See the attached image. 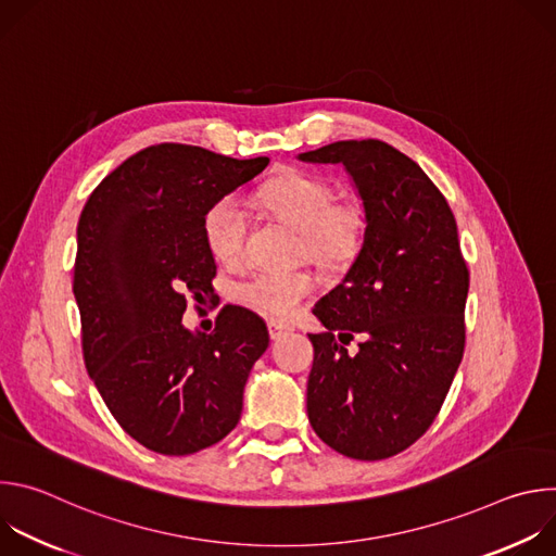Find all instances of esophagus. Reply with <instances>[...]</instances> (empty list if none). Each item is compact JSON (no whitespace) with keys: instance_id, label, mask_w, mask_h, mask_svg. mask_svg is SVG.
<instances>
[{"instance_id":"34e87169","label":"esophagus","mask_w":556,"mask_h":556,"mask_svg":"<svg viewBox=\"0 0 556 556\" xmlns=\"http://www.w3.org/2000/svg\"><path fill=\"white\" fill-rule=\"evenodd\" d=\"M288 332H292L290 326H286V324H281V321H268V334H270L273 341H279V339H281L283 334H288Z\"/></svg>"}]
</instances>
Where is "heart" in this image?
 <instances>
[{"label": "heart", "mask_w": 556, "mask_h": 556, "mask_svg": "<svg viewBox=\"0 0 556 556\" xmlns=\"http://www.w3.org/2000/svg\"><path fill=\"white\" fill-rule=\"evenodd\" d=\"M264 204L283 224L301 232L305 255L324 266H348L365 240V215L356 204H337V193L324 180L292 174L264 191ZM244 208L235 195H224L204 215L202 232L211 255L235 262L244 247ZM316 290L307 270H264L240 283V299L270 319H290Z\"/></svg>", "instance_id": "heart-1"}]
</instances>
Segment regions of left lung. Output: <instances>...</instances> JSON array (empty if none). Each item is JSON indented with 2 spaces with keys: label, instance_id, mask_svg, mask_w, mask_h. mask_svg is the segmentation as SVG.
I'll use <instances>...</instances> for the list:
<instances>
[{
  "label": "left lung",
  "instance_id": "obj_1",
  "mask_svg": "<svg viewBox=\"0 0 556 556\" xmlns=\"http://www.w3.org/2000/svg\"><path fill=\"white\" fill-rule=\"evenodd\" d=\"M343 165L361 200L365 240L312 314L307 420L328 446L384 459L438 416L464 352L468 268L455 217L409 155L380 140H339L296 155ZM361 333L356 355L344 345Z\"/></svg>",
  "mask_w": 556,
  "mask_h": 556
}]
</instances>
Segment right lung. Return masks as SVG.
<instances>
[{"mask_svg":"<svg viewBox=\"0 0 556 556\" xmlns=\"http://www.w3.org/2000/svg\"><path fill=\"white\" fill-rule=\"evenodd\" d=\"M193 144H153L116 167L78 217L74 299L84 358L116 422L142 446L191 455L226 438L270 337L226 305L211 334L182 324L187 299L213 292L202 222L211 204L266 169Z\"/></svg>","mask_w":556,"mask_h":556,"instance_id":"add662e5","label":"right lung"}]
</instances>
